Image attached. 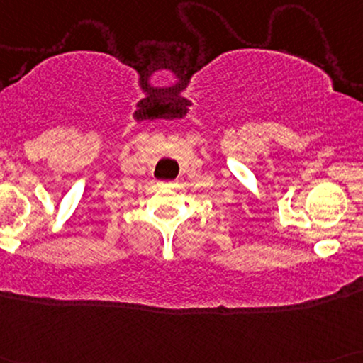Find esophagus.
Returning a JSON list of instances; mask_svg holds the SVG:
<instances>
[{
	"instance_id": "1",
	"label": "esophagus",
	"mask_w": 363,
	"mask_h": 363,
	"mask_svg": "<svg viewBox=\"0 0 363 363\" xmlns=\"http://www.w3.org/2000/svg\"><path fill=\"white\" fill-rule=\"evenodd\" d=\"M168 185H173V182H168Z\"/></svg>"
}]
</instances>
